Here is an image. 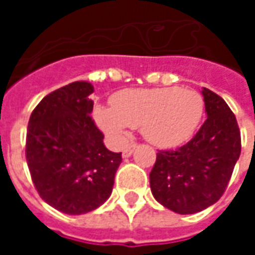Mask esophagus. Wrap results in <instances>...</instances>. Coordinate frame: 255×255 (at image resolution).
I'll return each mask as SVG.
<instances>
[{"instance_id": "34e87169", "label": "esophagus", "mask_w": 255, "mask_h": 255, "mask_svg": "<svg viewBox=\"0 0 255 255\" xmlns=\"http://www.w3.org/2000/svg\"><path fill=\"white\" fill-rule=\"evenodd\" d=\"M136 147H138V144H136V143L128 144L127 147L123 150V157H124V158H127V157H129V155L132 154V151L135 149H136Z\"/></svg>"}]
</instances>
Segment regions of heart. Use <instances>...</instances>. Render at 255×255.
<instances>
[{
  "label": "heart",
  "instance_id": "heart-1",
  "mask_svg": "<svg viewBox=\"0 0 255 255\" xmlns=\"http://www.w3.org/2000/svg\"><path fill=\"white\" fill-rule=\"evenodd\" d=\"M111 106H95L93 116L113 143L124 142L128 127H139L143 138L158 147L187 142L205 109L201 94L179 87L122 90L112 97Z\"/></svg>",
  "mask_w": 255,
  "mask_h": 255
}]
</instances>
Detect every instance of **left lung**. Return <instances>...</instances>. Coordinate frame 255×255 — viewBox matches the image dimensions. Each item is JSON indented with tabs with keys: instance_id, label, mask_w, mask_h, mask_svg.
I'll list each match as a JSON object with an SVG mask.
<instances>
[{
	"instance_id": "1",
	"label": "left lung",
	"mask_w": 255,
	"mask_h": 255,
	"mask_svg": "<svg viewBox=\"0 0 255 255\" xmlns=\"http://www.w3.org/2000/svg\"><path fill=\"white\" fill-rule=\"evenodd\" d=\"M206 122L176 150L157 153L150 188L158 202L179 214H192L219 201L241 155L235 115L220 95L202 89Z\"/></svg>"
}]
</instances>
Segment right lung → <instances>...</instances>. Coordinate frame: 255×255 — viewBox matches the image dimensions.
Segmentation results:
<instances>
[{
    "label": "right lung",
    "instance_id": "right-lung-1",
    "mask_svg": "<svg viewBox=\"0 0 255 255\" xmlns=\"http://www.w3.org/2000/svg\"><path fill=\"white\" fill-rule=\"evenodd\" d=\"M94 93L89 82H73L47 94L32 111L25 158L36 191L67 214H84L111 197L122 153L104 144L91 119Z\"/></svg>",
    "mask_w": 255,
    "mask_h": 255
}]
</instances>
